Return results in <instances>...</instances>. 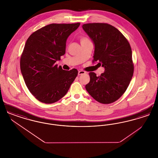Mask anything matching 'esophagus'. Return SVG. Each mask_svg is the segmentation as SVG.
Segmentation results:
<instances>
[{"mask_svg": "<svg viewBox=\"0 0 158 158\" xmlns=\"http://www.w3.org/2000/svg\"><path fill=\"white\" fill-rule=\"evenodd\" d=\"M85 73H86V72H85L83 70H79L78 72V75H82L85 74Z\"/></svg>", "mask_w": 158, "mask_h": 158, "instance_id": "obj_1", "label": "esophagus"}]
</instances>
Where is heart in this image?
I'll list each match as a JSON object with an SVG mask.
<instances>
[{
	"label": "heart",
	"mask_w": 158,
	"mask_h": 158,
	"mask_svg": "<svg viewBox=\"0 0 158 158\" xmlns=\"http://www.w3.org/2000/svg\"><path fill=\"white\" fill-rule=\"evenodd\" d=\"M88 41H89L88 38L85 37H82L81 38V43Z\"/></svg>",
	"instance_id": "1"
}]
</instances>
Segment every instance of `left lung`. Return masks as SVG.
I'll list each match as a JSON object with an SVG mask.
<instances>
[{"label": "left lung", "instance_id": "8db88e82", "mask_svg": "<svg viewBox=\"0 0 158 158\" xmlns=\"http://www.w3.org/2000/svg\"><path fill=\"white\" fill-rule=\"evenodd\" d=\"M83 29L93 41V62L105 68L97 76L90 72V81L85 88L100 103L108 104L118 100L127 89L134 72L132 51L126 38L120 31L106 23H89ZM98 63V64H99Z\"/></svg>", "mask_w": 158, "mask_h": 158}]
</instances>
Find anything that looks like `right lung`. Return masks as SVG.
<instances>
[{
    "label": "right lung",
    "instance_id": "obj_1",
    "mask_svg": "<svg viewBox=\"0 0 158 158\" xmlns=\"http://www.w3.org/2000/svg\"><path fill=\"white\" fill-rule=\"evenodd\" d=\"M80 23H52L33 32L21 56L25 83L39 101L52 104L63 98L77 75L76 69L64 70L55 63L65 54L68 37Z\"/></svg>",
    "mask_w": 158,
    "mask_h": 158
}]
</instances>
